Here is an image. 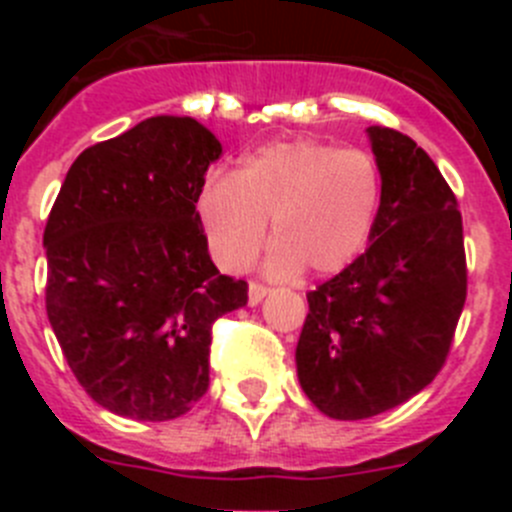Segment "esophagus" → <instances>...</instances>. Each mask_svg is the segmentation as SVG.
Returning <instances> with one entry per match:
<instances>
[{
	"instance_id": "esophagus-1",
	"label": "esophagus",
	"mask_w": 512,
	"mask_h": 512,
	"mask_svg": "<svg viewBox=\"0 0 512 512\" xmlns=\"http://www.w3.org/2000/svg\"><path fill=\"white\" fill-rule=\"evenodd\" d=\"M266 295H269V287H264L259 282L248 284V305H259Z\"/></svg>"
}]
</instances>
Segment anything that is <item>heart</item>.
I'll list each match as a JSON object with an SVG mask.
<instances>
[{
  "mask_svg": "<svg viewBox=\"0 0 512 512\" xmlns=\"http://www.w3.org/2000/svg\"><path fill=\"white\" fill-rule=\"evenodd\" d=\"M379 194V166L366 151L279 140L243 158L233 176L212 174L197 194V215L225 269H243L256 256L271 220V274L287 277L302 266L333 274L369 241Z\"/></svg>",
  "mask_w": 512,
  "mask_h": 512,
  "instance_id": "1",
  "label": "heart"
}]
</instances>
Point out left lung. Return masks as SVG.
<instances>
[{
    "label": "left lung",
    "instance_id": "left-lung-1",
    "mask_svg": "<svg viewBox=\"0 0 512 512\" xmlns=\"http://www.w3.org/2000/svg\"><path fill=\"white\" fill-rule=\"evenodd\" d=\"M382 176L372 246L307 295L297 377L320 413L364 420L433 382L467 300L461 212L408 135L366 130Z\"/></svg>",
    "mask_w": 512,
    "mask_h": 512
}]
</instances>
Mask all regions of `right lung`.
I'll use <instances>...</instances> for the list:
<instances>
[{"label":"right lung","mask_w":512,"mask_h":512,"mask_svg":"<svg viewBox=\"0 0 512 512\" xmlns=\"http://www.w3.org/2000/svg\"><path fill=\"white\" fill-rule=\"evenodd\" d=\"M220 153L194 117H148L79 153L48 215V320L87 395L122 418L187 413L210 384L212 323L248 302L197 215Z\"/></svg>","instance_id":"right-lung-1"}]
</instances>
